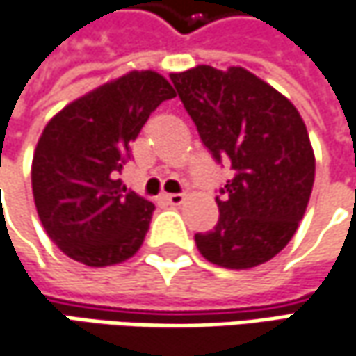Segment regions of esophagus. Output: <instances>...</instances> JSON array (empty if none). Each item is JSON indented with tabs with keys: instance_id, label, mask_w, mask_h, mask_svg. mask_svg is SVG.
<instances>
[{
	"instance_id": "1",
	"label": "esophagus",
	"mask_w": 356,
	"mask_h": 356,
	"mask_svg": "<svg viewBox=\"0 0 356 356\" xmlns=\"http://www.w3.org/2000/svg\"><path fill=\"white\" fill-rule=\"evenodd\" d=\"M162 198L166 200L170 206H180V204H184V194H164Z\"/></svg>"
}]
</instances>
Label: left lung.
<instances>
[{"label":"left lung","instance_id":"1","mask_svg":"<svg viewBox=\"0 0 356 356\" xmlns=\"http://www.w3.org/2000/svg\"><path fill=\"white\" fill-rule=\"evenodd\" d=\"M170 81L213 160L234 170L216 196L218 224L194 236L200 253L227 269L266 264L293 238L313 190L315 156L303 118L241 67L200 65Z\"/></svg>","mask_w":356,"mask_h":356}]
</instances>
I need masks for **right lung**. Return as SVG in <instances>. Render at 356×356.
<instances>
[{
	"label": "right lung",
	"mask_w": 356,
	"mask_h": 356,
	"mask_svg": "<svg viewBox=\"0 0 356 356\" xmlns=\"http://www.w3.org/2000/svg\"><path fill=\"white\" fill-rule=\"evenodd\" d=\"M172 97L162 75L132 71L47 122L33 154V198L47 236L71 259L115 266L140 250L154 204L117 176L150 113Z\"/></svg>",
	"instance_id": "right-lung-1"
}]
</instances>
